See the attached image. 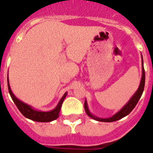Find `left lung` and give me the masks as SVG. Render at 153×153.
<instances>
[{
  "label": "left lung",
  "instance_id": "1",
  "mask_svg": "<svg viewBox=\"0 0 153 153\" xmlns=\"http://www.w3.org/2000/svg\"><path fill=\"white\" fill-rule=\"evenodd\" d=\"M142 56V78L141 81H140V84L139 86V88L136 90V93L132 95V97L129 99V100L127 102V103L126 104L125 106L120 109L118 113H117L116 114H114L113 117H109V118H100V117H97L94 115H93L91 113V112L90 111L88 107V104L86 102V100H85L84 102V108L85 111H86V114L88 115L89 117H91L93 120H97V121H100V122H106V123H110V122H114V121H117V120H120V119L123 118L126 116L129 115V113L132 112V110L134 109L135 106H136L137 102L140 100V97H142V94L143 93V90H144V86H145V70H144V67H143V56Z\"/></svg>",
  "mask_w": 153,
  "mask_h": 153
}]
</instances>
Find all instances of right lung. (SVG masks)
<instances>
[{
  "instance_id": "obj_1",
  "label": "right lung",
  "mask_w": 153,
  "mask_h": 153,
  "mask_svg": "<svg viewBox=\"0 0 153 153\" xmlns=\"http://www.w3.org/2000/svg\"><path fill=\"white\" fill-rule=\"evenodd\" d=\"M7 86H8V91L10 93V97H11L12 100H13V102L15 103L17 106V109L20 110L21 113L24 115L26 118L30 119V120H33V121H36V122H42V123H47L51 122L53 120H55L59 117V113H60V109H61L62 103H63L64 99L66 98L67 95V92L64 93V95L60 99V102H58L57 106L54 108L53 109L51 110V111L44 112V111H39L36 109H33V107L28 104L25 103V102H22L21 100H18L15 96L13 95V93H12L11 89H10V83H9V79H8V75H7Z\"/></svg>"
}]
</instances>
